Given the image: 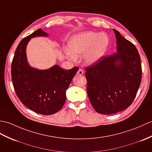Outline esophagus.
<instances>
[{"label":"esophagus","mask_w":152,"mask_h":152,"mask_svg":"<svg viewBox=\"0 0 152 152\" xmlns=\"http://www.w3.org/2000/svg\"><path fill=\"white\" fill-rule=\"evenodd\" d=\"M83 73H84V72H83V70H82V69H80L78 70H77V75H83Z\"/></svg>","instance_id":"1"}]
</instances>
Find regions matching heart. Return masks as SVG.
<instances>
[{
    "label": "heart",
    "mask_w": 152,
    "mask_h": 152,
    "mask_svg": "<svg viewBox=\"0 0 152 152\" xmlns=\"http://www.w3.org/2000/svg\"><path fill=\"white\" fill-rule=\"evenodd\" d=\"M109 45V38L104 33L87 31L76 35L70 39L69 50L65 54L70 60L76 56L85 55L84 59L87 64L95 65L100 61Z\"/></svg>",
    "instance_id": "b5f03b06"
}]
</instances>
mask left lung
<instances>
[{
    "label": "left lung",
    "mask_w": 152,
    "mask_h": 152,
    "mask_svg": "<svg viewBox=\"0 0 152 152\" xmlns=\"http://www.w3.org/2000/svg\"><path fill=\"white\" fill-rule=\"evenodd\" d=\"M116 53L104 56L86 70L87 91L91 104L100 114L121 112L132 104L142 78L140 58L132 43L113 29Z\"/></svg>",
    "instance_id": "1"
}]
</instances>
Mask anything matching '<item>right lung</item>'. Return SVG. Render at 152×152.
I'll use <instances>...</instances> for the list:
<instances>
[{
  "label": "right lung",
  "instance_id": "obj_1",
  "mask_svg": "<svg viewBox=\"0 0 152 152\" xmlns=\"http://www.w3.org/2000/svg\"><path fill=\"white\" fill-rule=\"evenodd\" d=\"M42 36L48 34L39 28L21 40L12 61V77L20 101L37 113L48 115L63 106L66 91L79 68L64 70L57 65L46 70L31 67L27 61L26 46L31 38Z\"/></svg>",
  "mask_w": 152,
  "mask_h": 152
}]
</instances>
